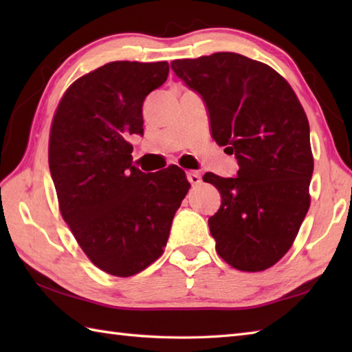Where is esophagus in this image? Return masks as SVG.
Returning <instances> with one entry per match:
<instances>
[{"mask_svg": "<svg viewBox=\"0 0 352 352\" xmlns=\"http://www.w3.org/2000/svg\"><path fill=\"white\" fill-rule=\"evenodd\" d=\"M188 180H189L190 184L197 186V184L201 183V174H199V172H197V170H189L188 172Z\"/></svg>", "mask_w": 352, "mask_h": 352, "instance_id": "obj_1", "label": "esophagus"}]
</instances>
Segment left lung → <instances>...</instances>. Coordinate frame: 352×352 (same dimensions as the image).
Returning a JSON list of instances; mask_svg holds the SVG:
<instances>
[{"label":"left lung","mask_w":352,"mask_h":352,"mask_svg":"<svg viewBox=\"0 0 352 352\" xmlns=\"http://www.w3.org/2000/svg\"><path fill=\"white\" fill-rule=\"evenodd\" d=\"M170 68L203 98L212 138L239 164L234 178L203 177L222 198L208 218L216 251L239 271H265L289 251L310 207L305 111L278 72L236 52L174 60Z\"/></svg>","instance_id":"obj_1"}]
</instances>
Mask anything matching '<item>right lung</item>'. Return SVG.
<instances>
[{
    "label": "right lung",
    "instance_id": "1",
    "mask_svg": "<svg viewBox=\"0 0 352 352\" xmlns=\"http://www.w3.org/2000/svg\"><path fill=\"white\" fill-rule=\"evenodd\" d=\"M168 62H111L80 77L52 119L48 162L65 222L104 272L131 276L159 258L190 184L169 166L145 174L126 138L144 134L142 106Z\"/></svg>",
    "mask_w": 352,
    "mask_h": 352
}]
</instances>
